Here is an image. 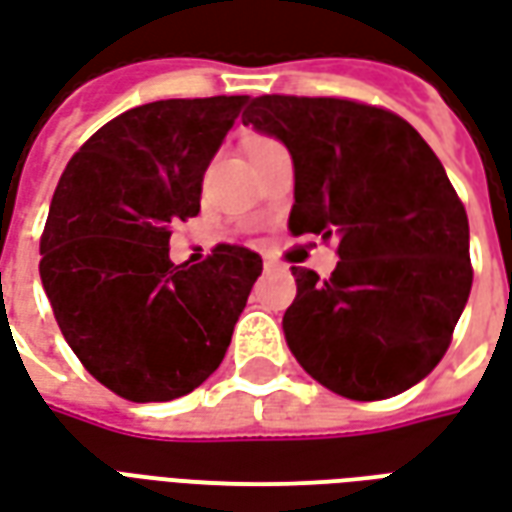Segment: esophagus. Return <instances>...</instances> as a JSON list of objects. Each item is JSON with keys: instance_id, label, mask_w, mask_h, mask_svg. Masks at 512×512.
<instances>
[{"instance_id": "obj_1", "label": "esophagus", "mask_w": 512, "mask_h": 512, "mask_svg": "<svg viewBox=\"0 0 512 512\" xmlns=\"http://www.w3.org/2000/svg\"><path fill=\"white\" fill-rule=\"evenodd\" d=\"M268 266H274V263H271V260H266V268H268Z\"/></svg>"}]
</instances>
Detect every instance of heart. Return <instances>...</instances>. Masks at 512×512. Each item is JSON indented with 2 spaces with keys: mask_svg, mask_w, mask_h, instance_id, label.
<instances>
[{
  "mask_svg": "<svg viewBox=\"0 0 512 512\" xmlns=\"http://www.w3.org/2000/svg\"><path fill=\"white\" fill-rule=\"evenodd\" d=\"M274 145V139H268V136H249L246 139V153H252V150H260V147Z\"/></svg>",
  "mask_w": 512,
  "mask_h": 512,
  "instance_id": "heart-1",
  "label": "heart"
}]
</instances>
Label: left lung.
<instances>
[{"label":"left lung","instance_id":"1","mask_svg":"<svg viewBox=\"0 0 512 512\" xmlns=\"http://www.w3.org/2000/svg\"><path fill=\"white\" fill-rule=\"evenodd\" d=\"M244 123L290 150V233L337 238L329 279L290 268V354L351 400L419 384L472 290L469 219L436 153L403 117L343 98L260 95Z\"/></svg>","mask_w":512,"mask_h":512}]
</instances>
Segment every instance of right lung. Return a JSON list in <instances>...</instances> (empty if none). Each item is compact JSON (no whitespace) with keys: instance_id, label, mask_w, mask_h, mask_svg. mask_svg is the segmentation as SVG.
<instances>
[{"instance_id":"obj_1","label":"right lung","mask_w":512,"mask_h":512,"mask_svg":"<svg viewBox=\"0 0 512 512\" xmlns=\"http://www.w3.org/2000/svg\"><path fill=\"white\" fill-rule=\"evenodd\" d=\"M249 95L172 98L98 128L62 172L40 279L73 354L134 403L189 395L222 365L263 260L219 244L169 260L175 219L200 213L202 175Z\"/></svg>"}]
</instances>
